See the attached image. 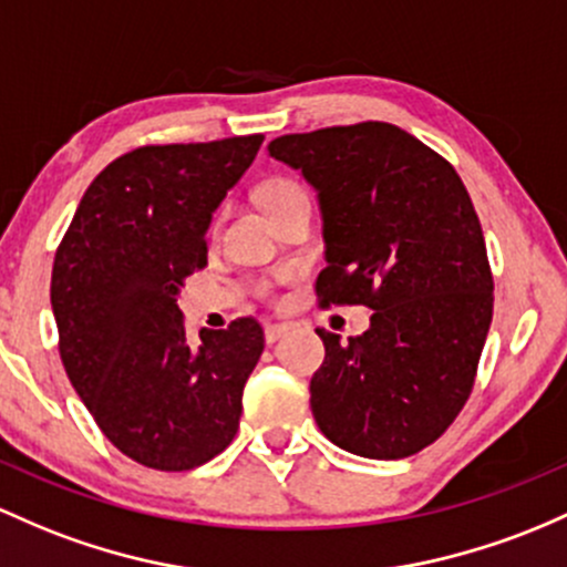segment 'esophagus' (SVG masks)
<instances>
[{
	"label": "esophagus",
	"instance_id": "esophagus-1",
	"mask_svg": "<svg viewBox=\"0 0 567 567\" xmlns=\"http://www.w3.org/2000/svg\"><path fill=\"white\" fill-rule=\"evenodd\" d=\"M288 331H290L288 322H271V326H266V344H274V341L282 339Z\"/></svg>",
	"mask_w": 567,
	"mask_h": 567
}]
</instances>
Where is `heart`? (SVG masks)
I'll list each match as a JSON object with an SVG mask.
<instances>
[{
  "label": "heart",
  "mask_w": 567,
  "mask_h": 567,
  "mask_svg": "<svg viewBox=\"0 0 567 567\" xmlns=\"http://www.w3.org/2000/svg\"><path fill=\"white\" fill-rule=\"evenodd\" d=\"M301 185L296 183V179H288V177H277L271 179V183L264 185V190H260V202H264L266 209H274L279 207L282 202H288V198H296V196H303ZM266 293V288H264Z\"/></svg>",
  "instance_id": "obj_1"
}]
</instances>
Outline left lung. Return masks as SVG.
<instances>
[{"mask_svg":"<svg viewBox=\"0 0 567 567\" xmlns=\"http://www.w3.org/2000/svg\"><path fill=\"white\" fill-rule=\"evenodd\" d=\"M271 158L317 190L322 307L374 309L365 333L317 336L315 422L352 455L401 460L433 444L474 390L493 322V271L455 166L393 123L285 134Z\"/></svg>","mask_w":567,"mask_h":567,"instance_id":"1","label":"left lung"}]
</instances>
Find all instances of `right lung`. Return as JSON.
I'll list each match as a JSON object with an SVG mask.
<instances>
[{
	"instance_id": "1",
	"label": "right lung",
	"mask_w": 567,
	"mask_h": 567,
	"mask_svg": "<svg viewBox=\"0 0 567 567\" xmlns=\"http://www.w3.org/2000/svg\"><path fill=\"white\" fill-rule=\"evenodd\" d=\"M264 134L145 145L96 174L53 260L51 303L72 388L126 457L190 471L234 441L264 328L239 317L185 339V277L207 266V228Z\"/></svg>"
}]
</instances>
